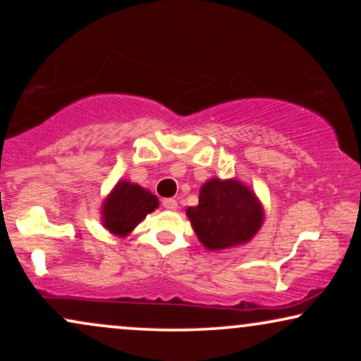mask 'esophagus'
<instances>
[{
    "label": "esophagus",
    "instance_id": "34e87169",
    "mask_svg": "<svg viewBox=\"0 0 361 361\" xmlns=\"http://www.w3.org/2000/svg\"><path fill=\"white\" fill-rule=\"evenodd\" d=\"M163 207L166 210H176L178 209V202L175 200V198H164Z\"/></svg>",
    "mask_w": 361,
    "mask_h": 361
}]
</instances>
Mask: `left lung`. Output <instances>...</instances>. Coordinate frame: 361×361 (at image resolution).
Returning <instances> with one entry per match:
<instances>
[{
  "label": "left lung",
  "instance_id": "obj_1",
  "mask_svg": "<svg viewBox=\"0 0 361 361\" xmlns=\"http://www.w3.org/2000/svg\"><path fill=\"white\" fill-rule=\"evenodd\" d=\"M198 241L221 251L250 243L264 222L261 200L243 181L210 178L198 195V205L186 209Z\"/></svg>",
  "mask_w": 361,
  "mask_h": 361
}]
</instances>
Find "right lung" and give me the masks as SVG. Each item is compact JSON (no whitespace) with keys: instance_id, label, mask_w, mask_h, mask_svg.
<instances>
[{"instance_id":"obj_1","label":"right lung","mask_w":361,"mask_h":361,"mask_svg":"<svg viewBox=\"0 0 361 361\" xmlns=\"http://www.w3.org/2000/svg\"><path fill=\"white\" fill-rule=\"evenodd\" d=\"M157 207L159 200L147 188L128 180H118L102 204V226L110 234L126 238Z\"/></svg>"}]
</instances>
